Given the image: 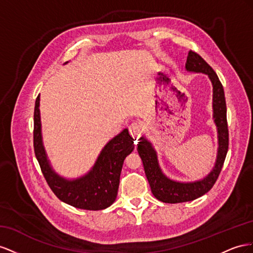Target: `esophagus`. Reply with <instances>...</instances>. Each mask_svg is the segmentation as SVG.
<instances>
[{"instance_id": "obj_1", "label": "esophagus", "mask_w": 253, "mask_h": 253, "mask_svg": "<svg viewBox=\"0 0 253 253\" xmlns=\"http://www.w3.org/2000/svg\"><path fill=\"white\" fill-rule=\"evenodd\" d=\"M129 132H130L131 136L134 140H138L142 134V126L140 123L133 122L132 124L129 126Z\"/></svg>"}]
</instances>
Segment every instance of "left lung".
Instances as JSON below:
<instances>
[{
	"label": "left lung",
	"instance_id": "left-lung-1",
	"mask_svg": "<svg viewBox=\"0 0 253 253\" xmlns=\"http://www.w3.org/2000/svg\"><path fill=\"white\" fill-rule=\"evenodd\" d=\"M185 69L193 73H204L208 75L213 86V120L217 129L218 148L214 168L209 174L200 180L192 182L176 181L169 178L162 171L158 161L157 151L145 136L140 138L138 153L142 159L144 170L154 196L165 204H179L197 199L212 189L217 180L223 162L228 153L229 132L227 125V107L222 84L214 70L197 54L190 50Z\"/></svg>",
	"mask_w": 253,
	"mask_h": 253
}]
</instances>
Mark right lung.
<instances>
[{"mask_svg": "<svg viewBox=\"0 0 253 253\" xmlns=\"http://www.w3.org/2000/svg\"><path fill=\"white\" fill-rule=\"evenodd\" d=\"M39 106L40 95L35 103L34 149L50 190L63 203L78 209L97 211L110 207L118 195L123 163L134 148V140L128 129L125 128L106 144L94 165L85 175L67 179L53 169L43 146Z\"/></svg>", "mask_w": 253, "mask_h": 253, "instance_id": "obj_1", "label": "right lung"}]
</instances>
